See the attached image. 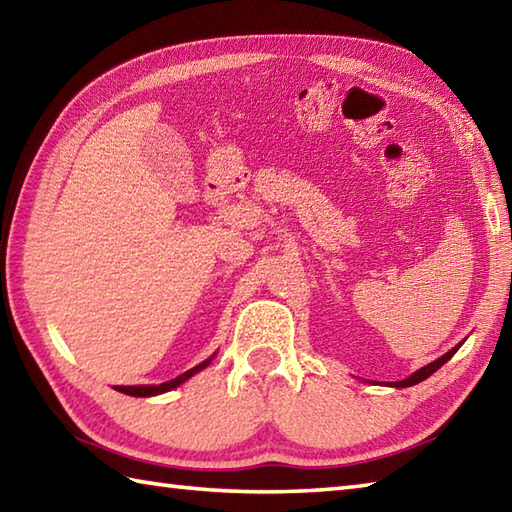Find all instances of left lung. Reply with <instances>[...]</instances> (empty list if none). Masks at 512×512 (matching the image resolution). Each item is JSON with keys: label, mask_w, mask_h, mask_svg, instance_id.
Here are the masks:
<instances>
[{"label": "left lung", "mask_w": 512, "mask_h": 512, "mask_svg": "<svg viewBox=\"0 0 512 512\" xmlns=\"http://www.w3.org/2000/svg\"><path fill=\"white\" fill-rule=\"evenodd\" d=\"M459 346H462V344H459ZM459 346H455V348H450L446 355H442V357H439V359H435V362H430L428 366H424V368H419V370H415V373H413V375H410V377L402 379V382H395V384H390V386H395V388H406V386H415V384H419V382H424V379H426V377H430V375H433V373H435V370H439V368H442V366H444V364L448 362V359H450V357H453V355L457 353V348H459Z\"/></svg>", "instance_id": "8db88e82"}]
</instances>
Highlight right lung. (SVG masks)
Instances as JSON below:
<instances>
[{
  "label": "right lung",
  "mask_w": 512,
  "mask_h": 512,
  "mask_svg": "<svg viewBox=\"0 0 512 512\" xmlns=\"http://www.w3.org/2000/svg\"><path fill=\"white\" fill-rule=\"evenodd\" d=\"M215 357V355H213ZM213 357H208L206 362H202V364H197L195 368H190V370H186V373H182L179 377H175V379H170V382H164V384H157V386H115V390H119V393H124V395H130V397H153V395H162V393H168V390H173V388H177L179 384H184L186 379H190L193 375H197L199 370H204L210 362H213Z\"/></svg>",
  "instance_id": "obj_1"
}]
</instances>
